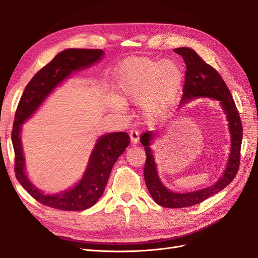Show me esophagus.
<instances>
[{
  "label": "esophagus",
  "instance_id": "obj_1",
  "mask_svg": "<svg viewBox=\"0 0 258 258\" xmlns=\"http://www.w3.org/2000/svg\"><path fill=\"white\" fill-rule=\"evenodd\" d=\"M130 139H131V143L137 144L140 140V132L138 130H131L130 131Z\"/></svg>",
  "mask_w": 258,
  "mask_h": 258
}]
</instances>
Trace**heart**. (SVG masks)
Listing matches in <instances>:
<instances>
[{
	"instance_id": "1",
	"label": "heart",
	"mask_w": 258,
	"mask_h": 258,
	"mask_svg": "<svg viewBox=\"0 0 258 258\" xmlns=\"http://www.w3.org/2000/svg\"><path fill=\"white\" fill-rule=\"evenodd\" d=\"M182 82V71L172 61H156L146 57H131L117 70L116 97L113 107L122 110L121 102L139 101L147 119L165 114L176 96Z\"/></svg>"
}]
</instances>
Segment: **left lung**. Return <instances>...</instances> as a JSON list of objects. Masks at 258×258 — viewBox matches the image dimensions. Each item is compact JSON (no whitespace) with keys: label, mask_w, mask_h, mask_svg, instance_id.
Masks as SVG:
<instances>
[{"label":"left lung","mask_w":258,"mask_h":258,"mask_svg":"<svg viewBox=\"0 0 258 258\" xmlns=\"http://www.w3.org/2000/svg\"><path fill=\"white\" fill-rule=\"evenodd\" d=\"M174 52L183 57L186 66L185 83L183 87V97L181 103L197 97H209L220 101L224 112L229 121V131L231 135V152L227 168L218 182L214 185L192 192L177 194L167 189L162 185L157 175V170L150 148L154 134L145 132L141 135V143L144 145L146 160L144 166V178L151 196L157 205L165 208H186L201 204L211 196L223 190L232 182L238 173L240 167V150L243 136V128L238 108L231 93L226 86L222 76L216 70L206 63L199 54L188 47L175 48Z\"/></svg>","instance_id":"8db88e82"}]
</instances>
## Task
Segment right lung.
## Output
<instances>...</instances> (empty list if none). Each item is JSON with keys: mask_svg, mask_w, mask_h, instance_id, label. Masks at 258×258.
Here are the masks:
<instances>
[{"mask_svg": "<svg viewBox=\"0 0 258 258\" xmlns=\"http://www.w3.org/2000/svg\"><path fill=\"white\" fill-rule=\"evenodd\" d=\"M104 54L102 49L71 48L59 52L29 82L17 106L12 131L15 152V174L18 182L40 204L61 211L89 209L102 196L112 168L130 143L126 132H113L99 139L90 156L87 170L73 188L56 195H45L30 183L25 173L20 131L21 124L42 104L57 85L73 71L90 67Z\"/></svg>", "mask_w": 258, "mask_h": 258, "instance_id": "add662e5", "label": "right lung"}]
</instances>
